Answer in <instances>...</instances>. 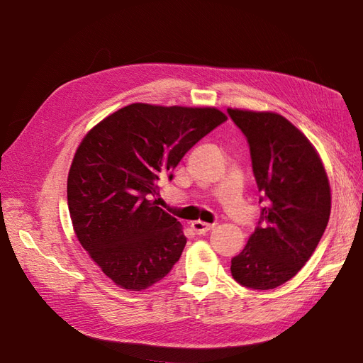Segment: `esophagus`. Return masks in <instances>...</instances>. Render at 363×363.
I'll use <instances>...</instances> for the list:
<instances>
[{
  "mask_svg": "<svg viewBox=\"0 0 363 363\" xmlns=\"http://www.w3.org/2000/svg\"><path fill=\"white\" fill-rule=\"evenodd\" d=\"M190 226H191V229L195 230L196 234H206V233H209V230L215 225H209V223H204V221H194Z\"/></svg>",
  "mask_w": 363,
  "mask_h": 363,
  "instance_id": "obj_1",
  "label": "esophagus"
}]
</instances>
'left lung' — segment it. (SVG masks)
Instances as JSON below:
<instances>
[{"mask_svg": "<svg viewBox=\"0 0 363 363\" xmlns=\"http://www.w3.org/2000/svg\"><path fill=\"white\" fill-rule=\"evenodd\" d=\"M228 113L248 140L259 203H264L248 243L230 260V273L243 287L272 290L306 265L325 234L329 179L312 143L282 115Z\"/></svg>", "mask_w": 363, "mask_h": 363, "instance_id": "8db88e82", "label": "left lung"}]
</instances>
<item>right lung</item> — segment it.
<instances>
[{"label": "right lung", "instance_id": "add662e5", "mask_svg": "<svg viewBox=\"0 0 363 363\" xmlns=\"http://www.w3.org/2000/svg\"><path fill=\"white\" fill-rule=\"evenodd\" d=\"M226 120L215 107L134 103L84 137L68 173V211L82 248L121 289H148L179 260L187 243L181 223L151 198Z\"/></svg>", "mask_w": 363, "mask_h": 363}]
</instances>
